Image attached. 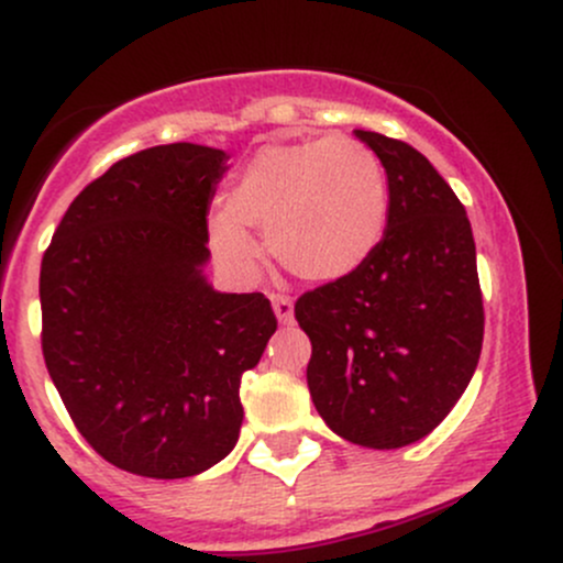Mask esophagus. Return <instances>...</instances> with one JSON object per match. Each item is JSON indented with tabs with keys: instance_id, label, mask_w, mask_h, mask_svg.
I'll use <instances>...</instances> for the list:
<instances>
[{
	"instance_id": "esophagus-1",
	"label": "esophagus",
	"mask_w": 563,
	"mask_h": 563,
	"mask_svg": "<svg viewBox=\"0 0 563 563\" xmlns=\"http://www.w3.org/2000/svg\"><path fill=\"white\" fill-rule=\"evenodd\" d=\"M273 309H275V318L280 320V325H290L294 322V301L288 296L273 294Z\"/></svg>"
}]
</instances>
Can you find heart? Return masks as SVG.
I'll return each mask as SVG.
<instances>
[{
    "instance_id": "obj_1",
    "label": "heart",
    "mask_w": 563,
    "mask_h": 563,
    "mask_svg": "<svg viewBox=\"0 0 563 563\" xmlns=\"http://www.w3.org/2000/svg\"><path fill=\"white\" fill-rule=\"evenodd\" d=\"M389 228V183L365 142L318 137L264 145L232 179L224 211L206 222L214 256L249 275L269 254L307 283H339L363 269Z\"/></svg>"
}]
</instances>
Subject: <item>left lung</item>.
<instances>
[{"instance_id": "1", "label": "left lung", "mask_w": 563, "mask_h": 563, "mask_svg": "<svg viewBox=\"0 0 563 563\" xmlns=\"http://www.w3.org/2000/svg\"><path fill=\"white\" fill-rule=\"evenodd\" d=\"M389 183V228L363 269L296 301L307 384L341 439L397 450L437 429L482 354L484 309L466 209L416 147L354 129Z\"/></svg>"}]
</instances>
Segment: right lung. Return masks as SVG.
Listing matches in <instances>:
<instances>
[{
	"instance_id": "add662e5",
	"label": "right lung",
	"mask_w": 563,
	"mask_h": 563,
	"mask_svg": "<svg viewBox=\"0 0 563 563\" xmlns=\"http://www.w3.org/2000/svg\"><path fill=\"white\" fill-rule=\"evenodd\" d=\"M228 153L174 142L87 185L42 260V352L76 429L108 463L185 479L228 457L241 378L277 320L264 294L206 280Z\"/></svg>"
}]
</instances>
